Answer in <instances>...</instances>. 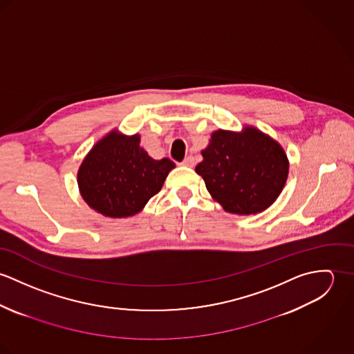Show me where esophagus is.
<instances>
[{
  "label": "esophagus",
  "mask_w": 354,
  "mask_h": 354,
  "mask_svg": "<svg viewBox=\"0 0 354 354\" xmlns=\"http://www.w3.org/2000/svg\"><path fill=\"white\" fill-rule=\"evenodd\" d=\"M181 165L183 166H188V167H194L195 166V159H194V156H187L183 162H181Z\"/></svg>",
  "instance_id": "34e87169"
}]
</instances>
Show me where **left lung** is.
<instances>
[{
	"label": "left lung",
	"mask_w": 354,
	"mask_h": 354,
	"mask_svg": "<svg viewBox=\"0 0 354 354\" xmlns=\"http://www.w3.org/2000/svg\"><path fill=\"white\" fill-rule=\"evenodd\" d=\"M196 166L207 191L232 214H256L282 192L289 162L282 147L254 128L216 131Z\"/></svg>",
	"instance_id": "8db88e82"
}]
</instances>
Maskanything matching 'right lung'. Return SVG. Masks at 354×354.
Segmentation results:
<instances>
[{
  "mask_svg": "<svg viewBox=\"0 0 354 354\" xmlns=\"http://www.w3.org/2000/svg\"><path fill=\"white\" fill-rule=\"evenodd\" d=\"M174 162L155 160L140 147L139 135L111 132L83 160L77 183L83 199L106 216L138 214L156 195Z\"/></svg>",
  "mask_w": 354,
  "mask_h": 354,
  "instance_id": "add662e5",
  "label": "right lung"
}]
</instances>
